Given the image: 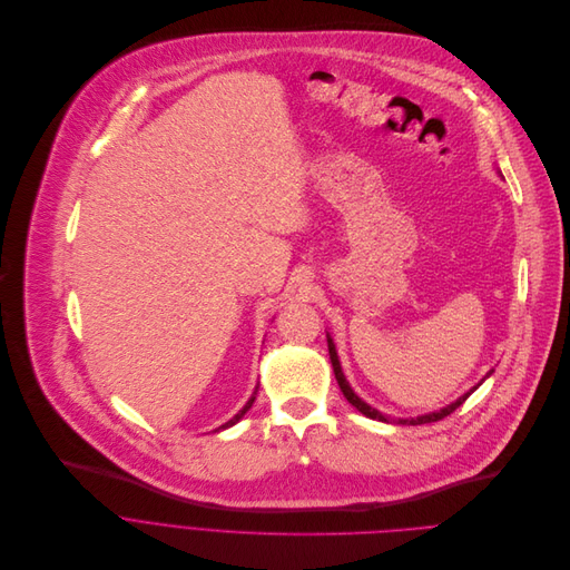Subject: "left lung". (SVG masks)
<instances>
[{
    "instance_id": "8db88e82",
    "label": "left lung",
    "mask_w": 570,
    "mask_h": 570,
    "mask_svg": "<svg viewBox=\"0 0 570 570\" xmlns=\"http://www.w3.org/2000/svg\"><path fill=\"white\" fill-rule=\"evenodd\" d=\"M327 351H330V362H332V368H334V377H336V382H338V389H341V393H344V397L360 411V413H364L366 417H371V420H382V422H389V417L386 415H382L377 409H373V406H368L353 389H351V384L346 382V377H344V371H341V364H338V357H336V348H334V344H332V338H330V334H327ZM492 375V371L485 375V377H490ZM485 377L481 380V384L485 382ZM481 384H476L470 393H465L463 397H459L456 402H451V404H446L444 409H440V411H435V413H426V415H417V417H411V420H400V424H426V422H438V420H442V417H446V415H451L453 411H456Z\"/></svg>"
}]
</instances>
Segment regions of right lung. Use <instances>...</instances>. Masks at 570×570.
<instances>
[{
    "instance_id": "obj_1",
    "label": "right lung",
    "mask_w": 570,
    "mask_h": 570,
    "mask_svg": "<svg viewBox=\"0 0 570 570\" xmlns=\"http://www.w3.org/2000/svg\"><path fill=\"white\" fill-rule=\"evenodd\" d=\"M254 400H256V393H254V395H252V397H249V402H247V404H245V406H243V411H240V413H238V415H234V417H232V420H229V422H226V424H222V426H219V429H226V426H234V424H236V422H238V420H240V417H243V415H245V413H247V411H249V409H252V404H254Z\"/></svg>"
}]
</instances>
